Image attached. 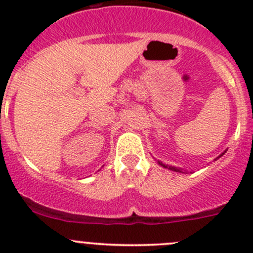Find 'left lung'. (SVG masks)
I'll return each mask as SVG.
<instances>
[{
  "label": "left lung",
  "instance_id": "1",
  "mask_svg": "<svg viewBox=\"0 0 253 253\" xmlns=\"http://www.w3.org/2000/svg\"><path fill=\"white\" fill-rule=\"evenodd\" d=\"M225 153H226V150H224V152L221 153V154L219 155V157H216L215 159H214V160H216V159H219V158H220V157H223V155L225 154ZM158 164H159L160 167L165 168V169H169V170H171V171H176V172H183V174H187V171H186V170H182V169H181V168H176V167H172V165H168V164H164V163H162V162H160V160H158Z\"/></svg>",
  "mask_w": 253,
  "mask_h": 253
}]
</instances>
